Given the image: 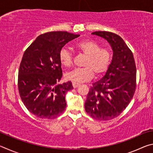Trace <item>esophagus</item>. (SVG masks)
<instances>
[{
    "label": "esophagus",
    "mask_w": 153,
    "mask_h": 153,
    "mask_svg": "<svg viewBox=\"0 0 153 153\" xmlns=\"http://www.w3.org/2000/svg\"><path fill=\"white\" fill-rule=\"evenodd\" d=\"M72 85H73V87L74 88H76L79 86V84H78V83H76V82H73L72 83Z\"/></svg>",
    "instance_id": "34e87169"
}]
</instances>
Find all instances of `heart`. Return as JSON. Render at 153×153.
<instances>
[{
    "label": "heart",
    "instance_id": "1",
    "mask_svg": "<svg viewBox=\"0 0 153 153\" xmlns=\"http://www.w3.org/2000/svg\"><path fill=\"white\" fill-rule=\"evenodd\" d=\"M78 53L86 56L84 63V67L76 68L67 72L66 78L73 82L80 83L90 80L94 76H99L108 70L112 55L109 49L100 48L95 41L82 40L75 45ZM59 61L64 67H69L73 63V55L66 48H62L59 54Z\"/></svg>",
    "mask_w": 153,
    "mask_h": 153
}]
</instances>
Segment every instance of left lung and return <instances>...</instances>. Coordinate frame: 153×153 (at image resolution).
Listing matches in <instances>:
<instances>
[{
  "mask_svg": "<svg viewBox=\"0 0 153 153\" xmlns=\"http://www.w3.org/2000/svg\"><path fill=\"white\" fill-rule=\"evenodd\" d=\"M92 34L107 40L113 55L105 76L90 88L85 110L95 120L108 121L118 117L132 99L136 86V63L132 52L120 36L105 31Z\"/></svg>",
  "mask_w": 153,
  "mask_h": 153,
  "instance_id": "8db88e82",
  "label": "left lung"
}]
</instances>
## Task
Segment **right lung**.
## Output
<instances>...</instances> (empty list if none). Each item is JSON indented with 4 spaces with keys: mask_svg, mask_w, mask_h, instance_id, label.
<instances>
[{
    "mask_svg": "<svg viewBox=\"0 0 153 153\" xmlns=\"http://www.w3.org/2000/svg\"><path fill=\"white\" fill-rule=\"evenodd\" d=\"M67 32L40 35L25 51L18 72V90L25 107L42 119H54L66 107L65 94L74 88L71 82L56 83L63 76L59 51L79 37Z\"/></svg>",
    "mask_w": 153,
    "mask_h": 153,
    "instance_id": "right-lung-1",
    "label": "right lung"
}]
</instances>
